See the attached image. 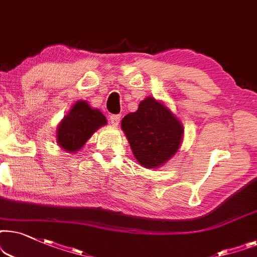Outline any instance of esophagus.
I'll return each mask as SVG.
<instances>
[{"label":"esophagus","instance_id":"1","mask_svg":"<svg viewBox=\"0 0 257 257\" xmlns=\"http://www.w3.org/2000/svg\"><path fill=\"white\" fill-rule=\"evenodd\" d=\"M119 119H121V116H119V115H111L110 116V123L114 126H117L118 125Z\"/></svg>","mask_w":257,"mask_h":257}]
</instances>
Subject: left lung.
Listing matches in <instances>:
<instances>
[{
  "label": "left lung",
  "instance_id": "obj_1",
  "mask_svg": "<svg viewBox=\"0 0 257 257\" xmlns=\"http://www.w3.org/2000/svg\"><path fill=\"white\" fill-rule=\"evenodd\" d=\"M133 154L145 168H159L179 150L183 124L162 102L149 96L121 122Z\"/></svg>",
  "mask_w": 257,
  "mask_h": 257
}]
</instances>
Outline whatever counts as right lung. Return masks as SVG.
Returning a JSON list of instances; mask_svg holds the SVG:
<instances>
[{
  "instance_id": "right-lung-1",
  "label": "right lung",
  "mask_w": 257,
  "mask_h": 257,
  "mask_svg": "<svg viewBox=\"0 0 257 257\" xmlns=\"http://www.w3.org/2000/svg\"><path fill=\"white\" fill-rule=\"evenodd\" d=\"M105 124L107 118L98 109H93L85 101H77L57 125L56 141L66 152L76 153Z\"/></svg>"
}]
</instances>
